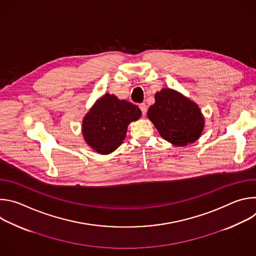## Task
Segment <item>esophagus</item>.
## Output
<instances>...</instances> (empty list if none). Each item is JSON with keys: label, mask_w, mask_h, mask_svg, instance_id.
I'll use <instances>...</instances> for the list:
<instances>
[{"label": "esophagus", "mask_w": 256, "mask_h": 256, "mask_svg": "<svg viewBox=\"0 0 256 256\" xmlns=\"http://www.w3.org/2000/svg\"><path fill=\"white\" fill-rule=\"evenodd\" d=\"M140 109L142 110V114L144 116L146 114H147V105H146L144 103L140 104Z\"/></svg>", "instance_id": "34e87169"}]
</instances>
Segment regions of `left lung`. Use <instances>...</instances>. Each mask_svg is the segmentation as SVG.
Listing matches in <instances>:
<instances>
[{"label":"left lung","instance_id":"obj_1","mask_svg":"<svg viewBox=\"0 0 256 256\" xmlns=\"http://www.w3.org/2000/svg\"><path fill=\"white\" fill-rule=\"evenodd\" d=\"M148 118L160 136L174 146L194 142L204 128V118L198 104L175 90L164 88L155 94Z\"/></svg>","mask_w":256,"mask_h":256}]
</instances>
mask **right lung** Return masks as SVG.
<instances>
[{
  "mask_svg": "<svg viewBox=\"0 0 256 256\" xmlns=\"http://www.w3.org/2000/svg\"><path fill=\"white\" fill-rule=\"evenodd\" d=\"M140 116L136 105L107 93L95 102L83 120L84 140L97 153L110 154L122 144L128 126Z\"/></svg>",
  "mask_w": 256,
  "mask_h": 256,
  "instance_id": "obj_1",
  "label": "right lung"
}]
</instances>
